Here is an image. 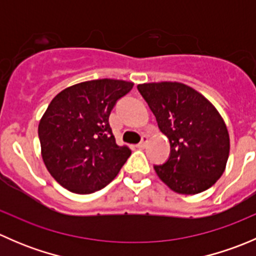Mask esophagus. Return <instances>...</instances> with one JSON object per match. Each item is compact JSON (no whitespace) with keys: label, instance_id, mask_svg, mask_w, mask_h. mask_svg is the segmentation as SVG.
<instances>
[{"label":"esophagus","instance_id":"obj_1","mask_svg":"<svg viewBox=\"0 0 256 256\" xmlns=\"http://www.w3.org/2000/svg\"><path fill=\"white\" fill-rule=\"evenodd\" d=\"M147 141H148V136L144 135V136H142V138H141V142L138 144V146L140 147V148H144V147H146V144H147Z\"/></svg>","mask_w":256,"mask_h":256}]
</instances>
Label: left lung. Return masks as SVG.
Returning <instances> with one entry per match:
<instances>
[{"instance_id":"1","label":"left lung","mask_w":256,"mask_h":256,"mask_svg":"<svg viewBox=\"0 0 256 256\" xmlns=\"http://www.w3.org/2000/svg\"><path fill=\"white\" fill-rule=\"evenodd\" d=\"M138 89L171 146L168 160L154 166L160 180L180 194L210 188L223 174L230 148L228 128L218 110L182 82H146Z\"/></svg>"}]
</instances>
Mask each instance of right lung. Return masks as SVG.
Returning a JSON list of instances; mask_svg holds the SVG:
<instances>
[{"label":"right lung","instance_id":"obj_1","mask_svg":"<svg viewBox=\"0 0 256 256\" xmlns=\"http://www.w3.org/2000/svg\"><path fill=\"white\" fill-rule=\"evenodd\" d=\"M134 82H82L62 90L38 126L42 158L52 177L68 190L89 194L118 176L131 154L115 141L109 116Z\"/></svg>","mask_w":256,"mask_h":256}]
</instances>
